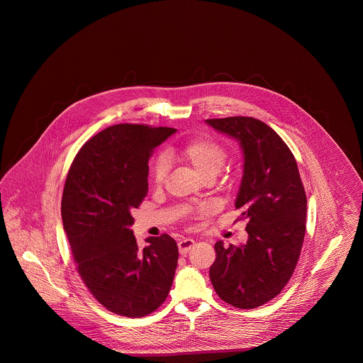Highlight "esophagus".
Segmentation results:
<instances>
[{
    "label": "esophagus",
    "instance_id": "esophagus-1",
    "mask_svg": "<svg viewBox=\"0 0 363 363\" xmlns=\"http://www.w3.org/2000/svg\"><path fill=\"white\" fill-rule=\"evenodd\" d=\"M194 245V241L190 240V238H182L178 242V249H179V253L181 255H186L191 249V246Z\"/></svg>",
    "mask_w": 363,
    "mask_h": 363
}]
</instances>
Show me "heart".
Here are the masks:
<instances>
[{
  "instance_id": "obj_1",
  "label": "heart",
  "mask_w": 363,
  "mask_h": 363,
  "mask_svg": "<svg viewBox=\"0 0 363 363\" xmlns=\"http://www.w3.org/2000/svg\"><path fill=\"white\" fill-rule=\"evenodd\" d=\"M167 155L174 160L191 166L203 179L212 178L220 173L227 160V151L222 144L207 138H193L178 148H170ZM169 172V163L164 156L156 159L152 177L156 184H162Z\"/></svg>"
}]
</instances>
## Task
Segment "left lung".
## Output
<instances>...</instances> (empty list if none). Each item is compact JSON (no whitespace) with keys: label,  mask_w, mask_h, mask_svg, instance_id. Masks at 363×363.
<instances>
[{"label":"left lung","mask_w":363,"mask_h":363,"mask_svg":"<svg viewBox=\"0 0 363 363\" xmlns=\"http://www.w3.org/2000/svg\"><path fill=\"white\" fill-rule=\"evenodd\" d=\"M206 122L240 143L243 173L235 208L247 219L249 235L241 246L215 243L209 277L225 302L255 309L293 275L306 230V193L290 148L267 123L252 117Z\"/></svg>","instance_id":"1"}]
</instances>
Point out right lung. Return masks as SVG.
Instances as JSON below:
<instances>
[{
    "instance_id": "1",
    "label": "right lung",
    "mask_w": 363,
    "mask_h": 363,
    "mask_svg": "<svg viewBox=\"0 0 363 363\" xmlns=\"http://www.w3.org/2000/svg\"><path fill=\"white\" fill-rule=\"evenodd\" d=\"M173 128L120 123L88 140L67 177L61 215L79 275L107 311L144 317L167 298L178 261L167 234L138 246L130 213L148 191V159Z\"/></svg>"
}]
</instances>
